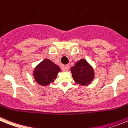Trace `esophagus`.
Masks as SVG:
<instances>
[{"label":"esophagus","mask_w":128,"mask_h":128,"mask_svg":"<svg viewBox=\"0 0 128 128\" xmlns=\"http://www.w3.org/2000/svg\"><path fill=\"white\" fill-rule=\"evenodd\" d=\"M69 69V65H66L64 66V70H66V71H68Z\"/></svg>","instance_id":"obj_1"}]
</instances>
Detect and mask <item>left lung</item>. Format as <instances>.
<instances>
[{
	"instance_id": "1",
	"label": "left lung",
	"mask_w": 128,
	"mask_h": 128,
	"mask_svg": "<svg viewBox=\"0 0 128 128\" xmlns=\"http://www.w3.org/2000/svg\"><path fill=\"white\" fill-rule=\"evenodd\" d=\"M73 79L77 84L82 86L90 84L94 78V69L86 61L82 59L77 62L75 65L70 68Z\"/></svg>"
}]
</instances>
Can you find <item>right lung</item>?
I'll list each match as a JSON object with an SVG mask.
<instances>
[{
  "label": "right lung",
  "mask_w": 128,
  "mask_h": 128,
  "mask_svg": "<svg viewBox=\"0 0 128 128\" xmlns=\"http://www.w3.org/2000/svg\"><path fill=\"white\" fill-rule=\"evenodd\" d=\"M60 70L58 65L49 59H46L36 67L33 76L37 83L46 86L54 82L57 78L58 72Z\"/></svg>",
  "instance_id": "right-lung-1"
}]
</instances>
